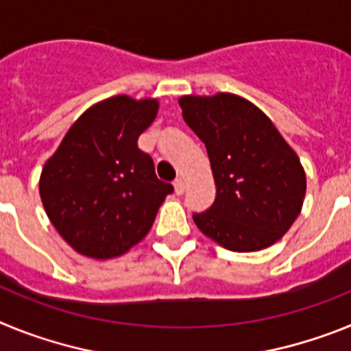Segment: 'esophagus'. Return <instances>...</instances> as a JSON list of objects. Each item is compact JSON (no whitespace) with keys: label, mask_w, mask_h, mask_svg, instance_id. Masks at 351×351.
Wrapping results in <instances>:
<instances>
[{"label":"esophagus","mask_w":351,"mask_h":351,"mask_svg":"<svg viewBox=\"0 0 351 351\" xmlns=\"http://www.w3.org/2000/svg\"><path fill=\"white\" fill-rule=\"evenodd\" d=\"M173 190H176L178 195L184 193V181H182V179H176V181H173Z\"/></svg>","instance_id":"obj_1"}]
</instances>
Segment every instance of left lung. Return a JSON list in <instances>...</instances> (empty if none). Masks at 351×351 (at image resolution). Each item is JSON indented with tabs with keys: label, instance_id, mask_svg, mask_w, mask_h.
<instances>
[{
	"label": "left lung",
	"instance_id": "obj_1",
	"mask_svg": "<svg viewBox=\"0 0 351 351\" xmlns=\"http://www.w3.org/2000/svg\"><path fill=\"white\" fill-rule=\"evenodd\" d=\"M182 117L206 144L216 200L193 214L198 230L225 250L278 243L302 210L306 172L271 119L232 93L179 98Z\"/></svg>",
	"mask_w": 351,
	"mask_h": 351
}]
</instances>
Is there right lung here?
<instances>
[{"label":"right lung","instance_id":"add662e5","mask_svg":"<svg viewBox=\"0 0 351 351\" xmlns=\"http://www.w3.org/2000/svg\"><path fill=\"white\" fill-rule=\"evenodd\" d=\"M156 98L110 96L70 126L40 173V198L58 234L77 253L125 255L153 226L172 184L154 173L137 141L156 119Z\"/></svg>","mask_w":351,"mask_h":351}]
</instances>
